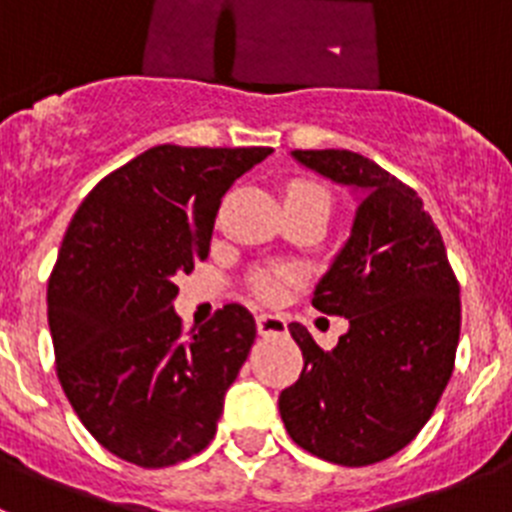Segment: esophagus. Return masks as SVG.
<instances>
[{
  "label": "esophagus",
  "instance_id": "obj_1",
  "mask_svg": "<svg viewBox=\"0 0 512 512\" xmlns=\"http://www.w3.org/2000/svg\"><path fill=\"white\" fill-rule=\"evenodd\" d=\"M256 328H259V336H287V320L271 312L256 315Z\"/></svg>",
  "mask_w": 512,
  "mask_h": 512
}]
</instances>
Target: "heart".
<instances>
[{"instance_id": "1", "label": "heart", "mask_w": 512, "mask_h": 512, "mask_svg": "<svg viewBox=\"0 0 512 512\" xmlns=\"http://www.w3.org/2000/svg\"><path fill=\"white\" fill-rule=\"evenodd\" d=\"M287 194H325V189L318 187V184H312V182H295V184H289ZM325 197H328V194H325ZM289 279H292L289 277V271L279 269V266H271V269H259L251 277L253 295L264 302H279L284 295H287Z\"/></svg>"}]
</instances>
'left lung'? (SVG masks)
<instances>
[{"mask_svg": "<svg viewBox=\"0 0 512 512\" xmlns=\"http://www.w3.org/2000/svg\"><path fill=\"white\" fill-rule=\"evenodd\" d=\"M292 156L364 197L351 238L312 295L320 312L348 320V333L323 351L307 328L289 325L305 366L279 395V413L305 451L366 467L405 449L449 384L461 330L459 279L413 187L354 151Z\"/></svg>", "mask_w": 512, "mask_h": 512, "instance_id": "1", "label": "left lung"}]
</instances>
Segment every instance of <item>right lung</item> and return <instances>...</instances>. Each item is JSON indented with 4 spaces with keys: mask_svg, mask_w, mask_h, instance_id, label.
<instances>
[{
    "mask_svg": "<svg viewBox=\"0 0 512 512\" xmlns=\"http://www.w3.org/2000/svg\"><path fill=\"white\" fill-rule=\"evenodd\" d=\"M271 148L156 146L81 202L48 279L56 374L110 454L146 469L200 454L256 338L238 302L184 330L179 287L210 256L230 184Z\"/></svg>",
    "mask_w": 512,
    "mask_h": 512,
    "instance_id": "1",
    "label": "right lung"
}]
</instances>
